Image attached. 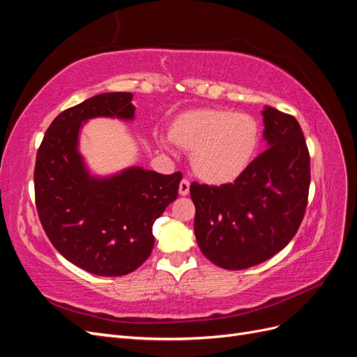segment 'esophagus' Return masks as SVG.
<instances>
[{
  "instance_id": "esophagus-1",
  "label": "esophagus",
  "mask_w": 357,
  "mask_h": 357,
  "mask_svg": "<svg viewBox=\"0 0 357 357\" xmlns=\"http://www.w3.org/2000/svg\"><path fill=\"white\" fill-rule=\"evenodd\" d=\"M189 189H190V183H189V180L183 178V180L180 181V186H178V193H180L181 197H186L188 193H189Z\"/></svg>"
}]
</instances>
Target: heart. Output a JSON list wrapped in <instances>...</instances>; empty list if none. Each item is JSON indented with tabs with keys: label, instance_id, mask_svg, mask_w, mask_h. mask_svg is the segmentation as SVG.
<instances>
[{
	"label": "heart",
	"instance_id": "obj_1",
	"mask_svg": "<svg viewBox=\"0 0 357 357\" xmlns=\"http://www.w3.org/2000/svg\"><path fill=\"white\" fill-rule=\"evenodd\" d=\"M172 142L190 153L195 174L210 185H226L238 178L252 164L261 142V128L245 113L225 109H198L180 114L169 128Z\"/></svg>",
	"mask_w": 357,
	"mask_h": 357
}]
</instances>
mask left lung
<instances>
[{
	"label": "left lung",
	"mask_w": 357,
	"mask_h": 357,
	"mask_svg": "<svg viewBox=\"0 0 357 357\" xmlns=\"http://www.w3.org/2000/svg\"><path fill=\"white\" fill-rule=\"evenodd\" d=\"M268 149L234 183H192L195 236L202 255L225 269H245L273 257L304 219L310 155L296 119L265 107Z\"/></svg>",
	"instance_id": "1"
}]
</instances>
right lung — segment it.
Returning a JSON list of instances; mask_svg holds the SVG:
<instances>
[{
    "instance_id": "add662e5",
    "label": "right lung",
    "mask_w": 357,
    "mask_h": 357,
    "mask_svg": "<svg viewBox=\"0 0 357 357\" xmlns=\"http://www.w3.org/2000/svg\"><path fill=\"white\" fill-rule=\"evenodd\" d=\"M132 93H100L55 117L37 152L38 218L50 243L91 274L126 275L152 253L153 223L178 195L181 172L129 167L92 176L79 152L80 129L93 117L132 121Z\"/></svg>"
}]
</instances>
